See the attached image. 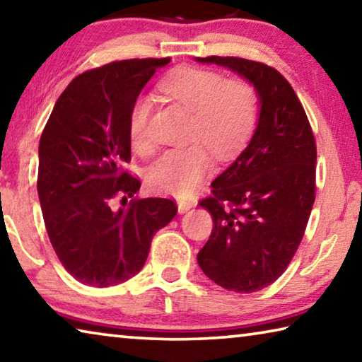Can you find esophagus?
<instances>
[{
    "label": "esophagus",
    "mask_w": 362,
    "mask_h": 362,
    "mask_svg": "<svg viewBox=\"0 0 362 362\" xmlns=\"http://www.w3.org/2000/svg\"><path fill=\"white\" fill-rule=\"evenodd\" d=\"M195 206V200H187V199H177V211L186 213Z\"/></svg>",
    "instance_id": "1"
}]
</instances>
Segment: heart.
<instances>
[{
  "instance_id": "obj_1",
  "label": "heart",
  "mask_w": 362,
  "mask_h": 362,
  "mask_svg": "<svg viewBox=\"0 0 362 362\" xmlns=\"http://www.w3.org/2000/svg\"><path fill=\"white\" fill-rule=\"evenodd\" d=\"M160 91L192 112L191 146L163 152L149 165L146 180L153 191L187 197L211 167L210 149L218 157L235 152L252 134L258 118V96L245 80H224L213 70L180 67L165 76ZM149 98L134 100L128 117V134L136 151L147 149Z\"/></svg>"
}]
</instances>
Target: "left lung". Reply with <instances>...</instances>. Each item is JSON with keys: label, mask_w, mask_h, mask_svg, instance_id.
I'll return each mask as SVG.
<instances>
[{"label": "left lung", "mask_w": 362, "mask_h": 362, "mask_svg": "<svg viewBox=\"0 0 362 362\" xmlns=\"http://www.w3.org/2000/svg\"><path fill=\"white\" fill-rule=\"evenodd\" d=\"M242 76L258 96L250 141L211 182L200 206L213 218L197 255L204 274L223 288L250 293L279 277L303 239L316 191V142L288 81L268 65L240 57H195Z\"/></svg>", "instance_id": "8db88e82"}]
</instances>
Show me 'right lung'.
Masks as SVG:
<instances>
[{"mask_svg":"<svg viewBox=\"0 0 362 362\" xmlns=\"http://www.w3.org/2000/svg\"><path fill=\"white\" fill-rule=\"evenodd\" d=\"M170 59L112 62L76 76L59 96L38 147V197L61 263L76 281L110 287L142 269L152 237L176 215L170 199H132L141 182L128 117L142 88ZM118 194L122 206L111 202Z\"/></svg>","mask_w":362,"mask_h":362,"instance_id":"right-lung-1","label":"right lung"}]
</instances>
